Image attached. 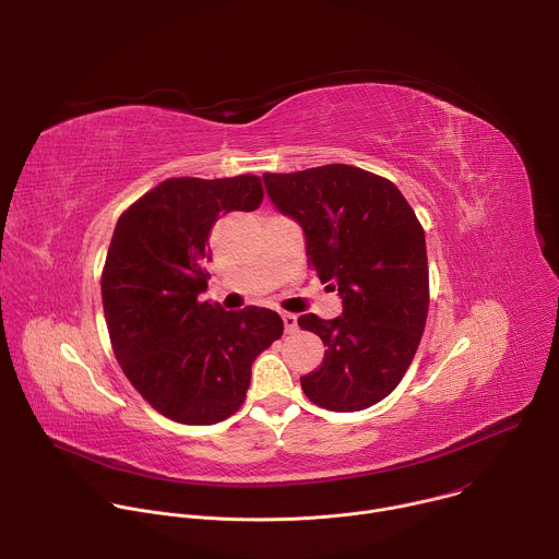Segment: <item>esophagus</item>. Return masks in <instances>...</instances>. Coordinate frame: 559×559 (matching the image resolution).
<instances>
[{
	"instance_id": "1",
	"label": "esophagus",
	"mask_w": 559,
	"mask_h": 559,
	"mask_svg": "<svg viewBox=\"0 0 559 559\" xmlns=\"http://www.w3.org/2000/svg\"><path fill=\"white\" fill-rule=\"evenodd\" d=\"M281 318H283V325H285V332H287V334H292V332L296 330V325H298V321H296V316H294V313H289V311H285V313H281Z\"/></svg>"
}]
</instances>
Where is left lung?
Instances as JSON below:
<instances>
[{
  "instance_id": "obj_1",
  "label": "left lung",
  "mask_w": 559,
  "mask_h": 559,
  "mask_svg": "<svg viewBox=\"0 0 559 559\" xmlns=\"http://www.w3.org/2000/svg\"><path fill=\"white\" fill-rule=\"evenodd\" d=\"M276 210L305 231L309 267L338 289L343 313L298 325L323 341L321 367L300 378L309 401L330 412H362L409 369L429 311L425 229L391 181L330 164L263 175Z\"/></svg>"
}]
</instances>
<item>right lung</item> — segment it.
<instances>
[{
    "instance_id": "1",
    "label": "right lung",
    "mask_w": 559,
    "mask_h": 559,
    "mask_svg": "<svg viewBox=\"0 0 559 559\" xmlns=\"http://www.w3.org/2000/svg\"><path fill=\"white\" fill-rule=\"evenodd\" d=\"M261 179H168L117 221L102 274L112 352L145 401L183 425H214L243 405L252 362L283 336L265 307L225 311L207 289V236L221 214L254 212Z\"/></svg>"
}]
</instances>
